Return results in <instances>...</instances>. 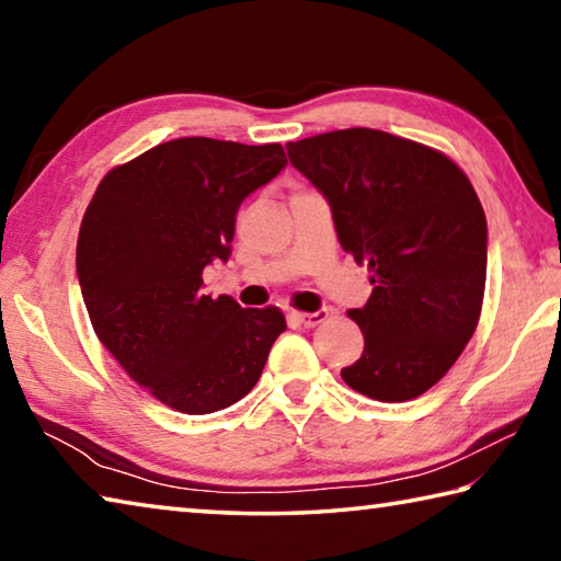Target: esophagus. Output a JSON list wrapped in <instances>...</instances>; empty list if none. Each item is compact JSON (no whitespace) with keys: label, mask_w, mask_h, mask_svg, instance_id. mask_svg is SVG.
Listing matches in <instances>:
<instances>
[{"label":"esophagus","mask_w":561,"mask_h":561,"mask_svg":"<svg viewBox=\"0 0 561 561\" xmlns=\"http://www.w3.org/2000/svg\"><path fill=\"white\" fill-rule=\"evenodd\" d=\"M329 314H331L329 309H319V311H294L291 317L297 319V324L311 329V327H319L321 321H324Z\"/></svg>","instance_id":"esophagus-1"}]
</instances>
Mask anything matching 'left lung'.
Segmentation results:
<instances>
[{
    "label": "left lung",
    "mask_w": 561,
    "mask_h": 561,
    "mask_svg": "<svg viewBox=\"0 0 561 561\" xmlns=\"http://www.w3.org/2000/svg\"><path fill=\"white\" fill-rule=\"evenodd\" d=\"M287 153L327 197L341 247L371 272V297L348 311L364 354L341 378L374 401L417 398L478 327L488 274L478 193L438 150L374 128L321 133Z\"/></svg>",
    "instance_id": "left-lung-1"
}]
</instances>
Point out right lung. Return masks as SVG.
Listing matches in <instances>:
<instances>
[{"mask_svg":"<svg viewBox=\"0 0 561 561\" xmlns=\"http://www.w3.org/2000/svg\"><path fill=\"white\" fill-rule=\"evenodd\" d=\"M287 165L279 144L178 138L101 180L83 215L76 272L93 331L133 381L187 415L252 391L287 329L277 307L203 294L232 254L242 201Z\"/></svg>","mask_w":561,"mask_h":561,"instance_id":"obj_1","label":"right lung"}]
</instances>
